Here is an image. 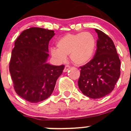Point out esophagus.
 Listing matches in <instances>:
<instances>
[{
  "instance_id": "34e87169",
  "label": "esophagus",
  "mask_w": 131,
  "mask_h": 131,
  "mask_svg": "<svg viewBox=\"0 0 131 131\" xmlns=\"http://www.w3.org/2000/svg\"><path fill=\"white\" fill-rule=\"evenodd\" d=\"M70 67L69 65H66L65 67H64V70L63 71H64V72H67L68 70H70Z\"/></svg>"
}]
</instances>
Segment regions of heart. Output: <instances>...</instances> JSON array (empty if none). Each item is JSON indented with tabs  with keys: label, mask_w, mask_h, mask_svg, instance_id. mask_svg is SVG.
Here are the masks:
<instances>
[{
	"label": "heart",
	"mask_w": 131,
	"mask_h": 131,
	"mask_svg": "<svg viewBox=\"0 0 131 131\" xmlns=\"http://www.w3.org/2000/svg\"><path fill=\"white\" fill-rule=\"evenodd\" d=\"M56 47L57 49L51 48V54L58 63L64 62L69 55L72 63L76 65H83L93 57L96 40L89 32L68 34L58 39Z\"/></svg>",
	"instance_id": "1"
}]
</instances>
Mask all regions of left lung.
I'll list each match as a JSON object with an SVG mask.
<instances>
[{
    "instance_id": "8db88e82",
    "label": "left lung",
    "mask_w": 131,
    "mask_h": 131,
    "mask_svg": "<svg viewBox=\"0 0 131 131\" xmlns=\"http://www.w3.org/2000/svg\"><path fill=\"white\" fill-rule=\"evenodd\" d=\"M98 35L94 58L80 67L78 85L83 94L92 99L105 97L113 90L121 75V60L113 40L102 31Z\"/></svg>"
}]
</instances>
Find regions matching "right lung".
Returning <instances> with one entry per match:
<instances>
[{
    "label": "right lung",
    "instance_id": "right-lung-1",
    "mask_svg": "<svg viewBox=\"0 0 131 131\" xmlns=\"http://www.w3.org/2000/svg\"><path fill=\"white\" fill-rule=\"evenodd\" d=\"M53 30L32 27L22 31L14 42L9 72L16 92L32 103L48 98L64 65L47 63Z\"/></svg>",
    "mask_w": 131,
    "mask_h": 131
}]
</instances>
